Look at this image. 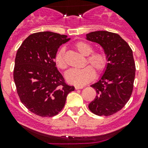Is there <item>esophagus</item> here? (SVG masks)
Returning <instances> with one entry per match:
<instances>
[{"label": "esophagus", "mask_w": 148, "mask_h": 148, "mask_svg": "<svg viewBox=\"0 0 148 148\" xmlns=\"http://www.w3.org/2000/svg\"><path fill=\"white\" fill-rule=\"evenodd\" d=\"M84 87H82V86H75V90H80V89H83Z\"/></svg>", "instance_id": "esophagus-1"}]
</instances>
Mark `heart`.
<instances>
[{"label":"heart","mask_w":148,"mask_h":148,"mask_svg":"<svg viewBox=\"0 0 148 148\" xmlns=\"http://www.w3.org/2000/svg\"><path fill=\"white\" fill-rule=\"evenodd\" d=\"M75 48L78 53L86 57L84 65L89 64L81 70H70L65 74L68 83L76 86L84 85L93 79L95 71L97 74H101L106 70L108 65V56L104 52L99 51L93 53V48L84 41H78L75 44ZM56 66L61 70H65L68 66L65 58V50L61 48L56 53L55 57Z\"/></svg>","instance_id":"1"}]
</instances>
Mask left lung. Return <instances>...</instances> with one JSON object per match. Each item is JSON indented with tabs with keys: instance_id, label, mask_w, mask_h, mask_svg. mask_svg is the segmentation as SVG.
Returning <instances> with one entry per match:
<instances>
[{
	"instance_id": "8db88e82",
	"label": "left lung",
	"mask_w": 148,
	"mask_h": 148,
	"mask_svg": "<svg viewBox=\"0 0 148 148\" xmlns=\"http://www.w3.org/2000/svg\"><path fill=\"white\" fill-rule=\"evenodd\" d=\"M86 36L87 40L100 44L108 58L104 75L91 85L97 95L88 108L98 116H110L122 109L131 96L136 73L133 51L116 33L95 31Z\"/></svg>"
}]
</instances>
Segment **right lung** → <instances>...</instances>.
<instances>
[{"instance_id": "add662e5", "label": "right lung", "mask_w": 148, "mask_h": 148, "mask_svg": "<svg viewBox=\"0 0 148 148\" xmlns=\"http://www.w3.org/2000/svg\"><path fill=\"white\" fill-rule=\"evenodd\" d=\"M70 39L52 32H36L17 51L13 73L17 92L22 104L35 115H57L64 107L66 95L75 90L65 83L55 62L59 47Z\"/></svg>"}]
</instances>
